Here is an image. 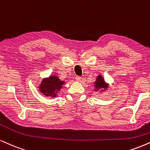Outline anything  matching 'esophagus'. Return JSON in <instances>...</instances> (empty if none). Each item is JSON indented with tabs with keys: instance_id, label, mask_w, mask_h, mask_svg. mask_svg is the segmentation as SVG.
<instances>
[{
	"instance_id": "34e87169",
	"label": "esophagus",
	"mask_w": 150,
	"mask_h": 150,
	"mask_svg": "<svg viewBox=\"0 0 150 150\" xmlns=\"http://www.w3.org/2000/svg\"><path fill=\"white\" fill-rule=\"evenodd\" d=\"M75 79H76L77 81H80L81 79V77L80 76H76L75 77Z\"/></svg>"
}]
</instances>
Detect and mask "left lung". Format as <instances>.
<instances>
[{
	"label": "left lung",
	"instance_id": "8db88e82",
	"mask_svg": "<svg viewBox=\"0 0 150 150\" xmlns=\"http://www.w3.org/2000/svg\"><path fill=\"white\" fill-rule=\"evenodd\" d=\"M95 88L94 91H98L100 89H104V91L106 90V88H108V84H106L105 79H103L102 75H98L96 79V81L94 83ZM103 91V90H102Z\"/></svg>",
	"mask_w": 150,
	"mask_h": 150
}]
</instances>
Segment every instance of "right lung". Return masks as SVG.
I'll return each instance as SVG.
<instances>
[{
    "instance_id": "add662e5",
    "label": "right lung",
    "mask_w": 150,
    "mask_h": 150,
    "mask_svg": "<svg viewBox=\"0 0 150 150\" xmlns=\"http://www.w3.org/2000/svg\"><path fill=\"white\" fill-rule=\"evenodd\" d=\"M64 84V81L60 80L56 75H52L43 79L39 86V91L45 96L55 98Z\"/></svg>"
}]
</instances>
